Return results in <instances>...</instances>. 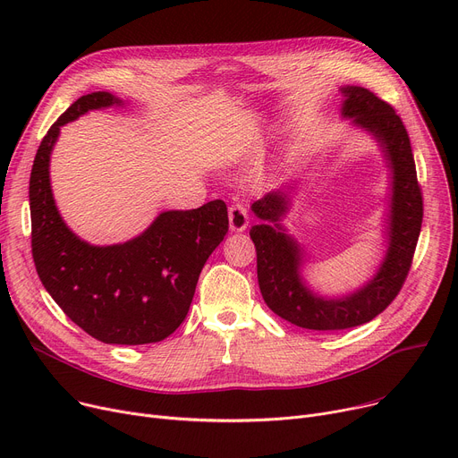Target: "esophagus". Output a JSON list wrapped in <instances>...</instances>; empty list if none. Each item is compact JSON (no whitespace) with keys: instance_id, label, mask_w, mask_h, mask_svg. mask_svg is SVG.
<instances>
[{"instance_id":"1","label":"esophagus","mask_w":458,"mask_h":458,"mask_svg":"<svg viewBox=\"0 0 458 458\" xmlns=\"http://www.w3.org/2000/svg\"><path fill=\"white\" fill-rule=\"evenodd\" d=\"M228 221L232 232H243L249 226V213L243 204H232L228 209Z\"/></svg>"}]
</instances>
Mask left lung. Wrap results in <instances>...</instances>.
I'll list each match as a JSON object with an SVG mask.
<instances>
[{"instance_id":"8db88e82","label":"left lung","mask_w":458,"mask_h":458,"mask_svg":"<svg viewBox=\"0 0 458 458\" xmlns=\"http://www.w3.org/2000/svg\"><path fill=\"white\" fill-rule=\"evenodd\" d=\"M342 116L369 133L390 168V202L386 213V254L377 273L354 292L323 297L302 276L306 250L287 233L284 216L292 208V185L267 192L250 208L259 225L250 228L258 254V284L266 304L275 314L310 330H342L364 325L397 297L411 271L423 221V199L416 176L411 139L392 106L371 90L356 85L340 89Z\"/></svg>"}]
</instances>
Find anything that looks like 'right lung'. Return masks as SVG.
Listing matches in <instances>:
<instances>
[{"mask_svg":"<svg viewBox=\"0 0 458 458\" xmlns=\"http://www.w3.org/2000/svg\"><path fill=\"white\" fill-rule=\"evenodd\" d=\"M111 106L124 100L106 90L85 94L42 139L30 180L33 259L46 292L92 338L156 344L183 323L204 263L228 232V209L211 200L197 209L161 211L137 237L104 247L72 232L54 200L52 150L61 126Z\"/></svg>","mask_w":458,"mask_h":458,"instance_id":"add662e5","label":"right lung"}]
</instances>
